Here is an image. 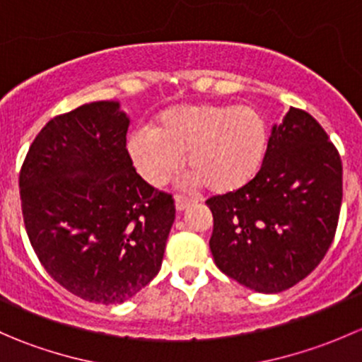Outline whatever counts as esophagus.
I'll return each instance as SVG.
<instances>
[{
    "mask_svg": "<svg viewBox=\"0 0 362 362\" xmlns=\"http://www.w3.org/2000/svg\"><path fill=\"white\" fill-rule=\"evenodd\" d=\"M194 203V199H191V198H185V196H175V206H177V210L178 211H184L185 208L189 206V204H192Z\"/></svg>",
    "mask_w": 362,
    "mask_h": 362,
    "instance_id": "34e87169",
    "label": "esophagus"
}]
</instances>
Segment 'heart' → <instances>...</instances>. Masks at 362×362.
I'll use <instances>...</instances> for the list:
<instances>
[{
  "label": "heart",
  "mask_w": 362,
  "mask_h": 362,
  "mask_svg": "<svg viewBox=\"0 0 362 362\" xmlns=\"http://www.w3.org/2000/svg\"><path fill=\"white\" fill-rule=\"evenodd\" d=\"M266 145L268 126L254 108L196 103L160 112L151 131L131 136L129 152L151 184H164L185 156L196 182L214 194H228L254 180Z\"/></svg>",
  "instance_id": "b5f03b06"
}]
</instances>
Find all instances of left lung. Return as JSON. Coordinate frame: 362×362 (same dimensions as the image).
<instances>
[{
    "label": "left lung",
    "instance_id": "8db88e82",
    "mask_svg": "<svg viewBox=\"0 0 362 362\" xmlns=\"http://www.w3.org/2000/svg\"><path fill=\"white\" fill-rule=\"evenodd\" d=\"M341 159L308 112L293 108L273 126L249 185L215 196L210 250L222 273L255 293L296 286L319 266L337 233Z\"/></svg>",
    "mask_w": 362,
    "mask_h": 362
}]
</instances>
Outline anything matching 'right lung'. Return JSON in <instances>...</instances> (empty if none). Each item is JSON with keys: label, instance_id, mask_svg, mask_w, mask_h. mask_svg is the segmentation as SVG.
<instances>
[{"label": "right lung", "instance_id": "obj_1", "mask_svg": "<svg viewBox=\"0 0 362 362\" xmlns=\"http://www.w3.org/2000/svg\"><path fill=\"white\" fill-rule=\"evenodd\" d=\"M127 127L119 101L54 117L19 175L25 231L43 268L103 305L127 301L158 275L175 221L171 194L134 170Z\"/></svg>", "mask_w": 362, "mask_h": 362}]
</instances>
